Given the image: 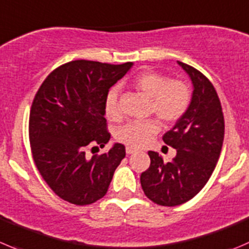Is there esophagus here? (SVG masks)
Here are the masks:
<instances>
[{"instance_id":"esophagus-1","label":"esophagus","mask_w":249,"mask_h":249,"mask_svg":"<svg viewBox=\"0 0 249 249\" xmlns=\"http://www.w3.org/2000/svg\"><path fill=\"white\" fill-rule=\"evenodd\" d=\"M125 151H126V154H131V153H134V152H136V148H134V147H131V146H126Z\"/></svg>"}]
</instances>
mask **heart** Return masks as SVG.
<instances>
[{"label":"heart","mask_w":249,"mask_h":249,"mask_svg":"<svg viewBox=\"0 0 249 249\" xmlns=\"http://www.w3.org/2000/svg\"><path fill=\"white\" fill-rule=\"evenodd\" d=\"M132 86L142 95L151 98V110L163 123H174L187 110L191 91L182 80H169L158 71H142L132 80ZM105 112L109 119L119 118L118 92L115 89L106 96ZM159 124L156 119L127 123L117 132V139L131 147H142L156 135Z\"/></svg>","instance_id":"heart-1"}]
</instances>
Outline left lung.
<instances>
[{
  "label": "left lung",
  "mask_w": 249,
  "mask_h": 249,
  "mask_svg": "<svg viewBox=\"0 0 249 249\" xmlns=\"http://www.w3.org/2000/svg\"><path fill=\"white\" fill-rule=\"evenodd\" d=\"M178 64L190 76L194 91L185 114L163 136L176 156L164 163L159 153L149 151L151 165L140 178L144 195L165 207L185 203L203 189L220 157L225 131L220 101L211 81L194 67Z\"/></svg>",
  "instance_id": "left-lung-1"
}]
</instances>
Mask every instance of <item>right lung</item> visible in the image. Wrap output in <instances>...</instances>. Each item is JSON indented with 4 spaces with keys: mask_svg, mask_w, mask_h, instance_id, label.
Listing matches in <instances>:
<instances>
[{
    "mask_svg": "<svg viewBox=\"0 0 249 249\" xmlns=\"http://www.w3.org/2000/svg\"><path fill=\"white\" fill-rule=\"evenodd\" d=\"M132 66L73 60L54 69L34 98L29 139L36 168L52 191L69 203L86 206L102 198L125 157L122 143L91 158L86 149L109 141L106 96Z\"/></svg>",
    "mask_w": 249,
    "mask_h": 249,
    "instance_id": "right-lung-1",
    "label": "right lung"
}]
</instances>
